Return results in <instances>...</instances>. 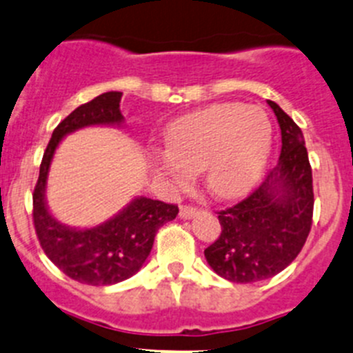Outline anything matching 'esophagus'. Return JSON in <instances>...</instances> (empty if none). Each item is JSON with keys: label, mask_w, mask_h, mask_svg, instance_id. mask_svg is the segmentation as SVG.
<instances>
[{"label": "esophagus", "mask_w": 353, "mask_h": 353, "mask_svg": "<svg viewBox=\"0 0 353 353\" xmlns=\"http://www.w3.org/2000/svg\"><path fill=\"white\" fill-rule=\"evenodd\" d=\"M196 212H198L196 208L191 207V205H183L179 210V215H181V219H191L196 215Z\"/></svg>", "instance_id": "esophagus-1"}]
</instances>
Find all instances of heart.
Wrapping results in <instances>:
<instances>
[{
  "mask_svg": "<svg viewBox=\"0 0 353 353\" xmlns=\"http://www.w3.org/2000/svg\"><path fill=\"white\" fill-rule=\"evenodd\" d=\"M167 152L153 165L174 186H186L203 169L214 196L231 200L252 190L262 176L272 145L265 112L243 103H215L167 125Z\"/></svg>",
  "mask_w": 353,
  "mask_h": 353,
  "instance_id": "heart-1",
  "label": "heart"
}]
</instances>
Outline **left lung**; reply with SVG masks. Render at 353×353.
Segmentation results:
<instances>
[{
	"label": "left lung",
	"mask_w": 353,
	"mask_h": 353,
	"mask_svg": "<svg viewBox=\"0 0 353 353\" xmlns=\"http://www.w3.org/2000/svg\"><path fill=\"white\" fill-rule=\"evenodd\" d=\"M281 128L278 165L250 196L217 212L221 236L205 248L208 265L231 283H256L286 269L312 225V169L302 129L274 101Z\"/></svg>",
	"instance_id": "left-lung-1"
}]
</instances>
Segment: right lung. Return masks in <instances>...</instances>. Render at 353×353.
I'll return each instance as SVG.
<instances>
[{
  "label": "right lung",
  "instance_id": "add662e5",
  "mask_svg": "<svg viewBox=\"0 0 353 353\" xmlns=\"http://www.w3.org/2000/svg\"><path fill=\"white\" fill-rule=\"evenodd\" d=\"M119 91L100 94L75 108L57 125L39 167L32 194V217L37 239L48 259L61 272L82 285L108 286L134 276L152 252L155 234L165 222L176 219L177 205L136 196L119 214L94 228L79 229L58 222L48 210L46 181L51 160L61 139L90 125H121Z\"/></svg>",
  "mask_w": 353,
  "mask_h": 353
}]
</instances>
